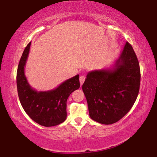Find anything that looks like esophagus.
<instances>
[{"instance_id":"34e87169","label":"esophagus","mask_w":157,"mask_h":157,"mask_svg":"<svg viewBox=\"0 0 157 157\" xmlns=\"http://www.w3.org/2000/svg\"><path fill=\"white\" fill-rule=\"evenodd\" d=\"M85 76H84V75H81L80 77H79V82H80V85L82 86V84H83V83L84 82V81H85Z\"/></svg>"}]
</instances>
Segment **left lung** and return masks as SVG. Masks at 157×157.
I'll use <instances>...</instances> for the list:
<instances>
[{
	"instance_id": "8db88e82",
	"label": "left lung",
	"mask_w": 157,
	"mask_h": 157,
	"mask_svg": "<svg viewBox=\"0 0 157 157\" xmlns=\"http://www.w3.org/2000/svg\"><path fill=\"white\" fill-rule=\"evenodd\" d=\"M140 82L139 61L132 46L127 42L112 67L87 74L82 90L91 118L104 124L121 120L134 105Z\"/></svg>"
}]
</instances>
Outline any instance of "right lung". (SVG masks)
<instances>
[{
	"label": "right lung",
	"mask_w": 157,
	"mask_h": 157,
	"mask_svg": "<svg viewBox=\"0 0 157 157\" xmlns=\"http://www.w3.org/2000/svg\"><path fill=\"white\" fill-rule=\"evenodd\" d=\"M30 45L31 42L25 47L17 69V85L20 102L26 113L36 123L45 127L57 125L66 118L68 96L80 86L79 75L68 79L52 90L37 91L29 84L25 75Z\"/></svg>",
	"instance_id": "1"
}]
</instances>
